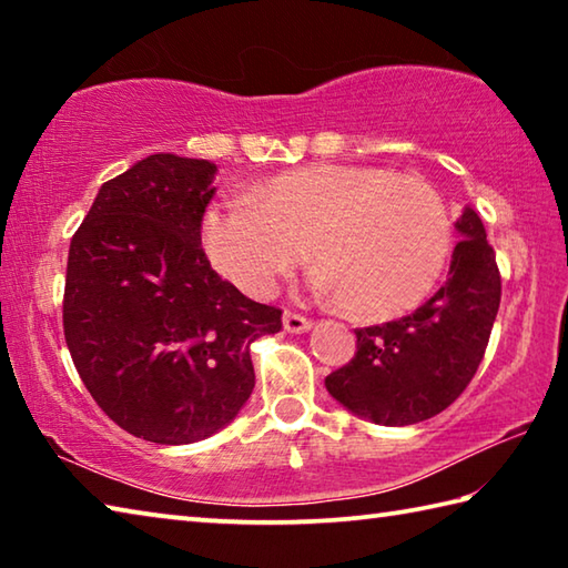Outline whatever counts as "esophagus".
I'll return each instance as SVG.
<instances>
[{"mask_svg": "<svg viewBox=\"0 0 568 568\" xmlns=\"http://www.w3.org/2000/svg\"><path fill=\"white\" fill-rule=\"evenodd\" d=\"M283 325H285V331H291V333H305L313 325V321L305 318V315H301V313H295V311H285L283 313Z\"/></svg>", "mask_w": 568, "mask_h": 568, "instance_id": "obj_1", "label": "esophagus"}]
</instances>
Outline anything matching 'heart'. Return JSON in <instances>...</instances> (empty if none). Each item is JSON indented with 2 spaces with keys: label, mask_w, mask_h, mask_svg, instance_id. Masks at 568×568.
Instances as JSON below:
<instances>
[{
  "label": "heart",
  "mask_w": 568,
  "mask_h": 568,
  "mask_svg": "<svg viewBox=\"0 0 568 568\" xmlns=\"http://www.w3.org/2000/svg\"><path fill=\"white\" fill-rule=\"evenodd\" d=\"M210 261L253 297L271 295L311 243L318 283L363 318L413 311L454 247L444 197L418 178L325 162L287 170L207 210Z\"/></svg>",
  "instance_id": "heart-1"
}]
</instances>
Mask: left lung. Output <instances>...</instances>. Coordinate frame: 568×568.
<instances>
[{"label":"left lung","instance_id":"8db88e82","mask_svg":"<svg viewBox=\"0 0 568 568\" xmlns=\"http://www.w3.org/2000/svg\"><path fill=\"white\" fill-rule=\"evenodd\" d=\"M460 240L446 283L400 321L358 328L355 355L325 378L335 400L383 426H410L446 410L484 361L501 303V273L476 210L456 223Z\"/></svg>","mask_w":568,"mask_h":568}]
</instances>
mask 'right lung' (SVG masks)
Wrapping results in <instances>:
<instances>
[{
  "mask_svg": "<svg viewBox=\"0 0 568 568\" xmlns=\"http://www.w3.org/2000/svg\"><path fill=\"white\" fill-rule=\"evenodd\" d=\"M207 160L150 155L100 187L67 257L64 341L98 406L152 444H192L255 386L250 343L283 311L245 297L203 250Z\"/></svg>",
  "mask_w": 568,
  "mask_h": 568,
  "instance_id": "add662e5",
  "label": "right lung"
}]
</instances>
